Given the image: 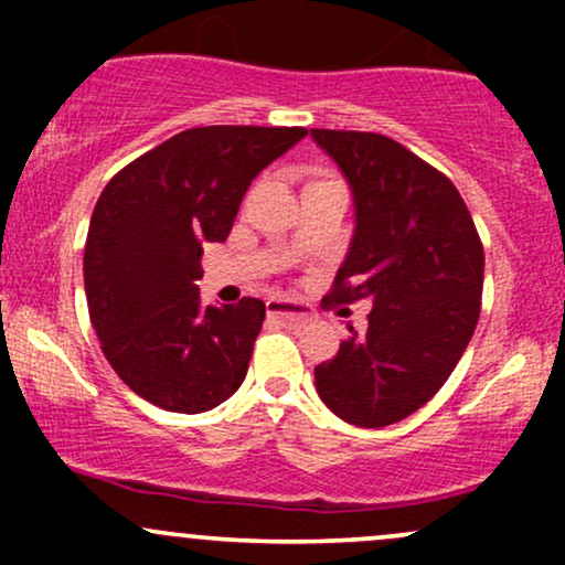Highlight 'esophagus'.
Wrapping results in <instances>:
<instances>
[{"instance_id":"esophagus-1","label":"esophagus","mask_w":565,"mask_h":565,"mask_svg":"<svg viewBox=\"0 0 565 565\" xmlns=\"http://www.w3.org/2000/svg\"><path fill=\"white\" fill-rule=\"evenodd\" d=\"M268 313L276 316V319H281L284 323H289V327H302V323L313 321V310L291 300H281V297L268 300Z\"/></svg>"}]
</instances>
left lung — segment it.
Returning <instances> with one entry per match:
<instances>
[{
	"instance_id": "8db88e82",
	"label": "left lung",
	"mask_w": 565,
	"mask_h": 565,
	"mask_svg": "<svg viewBox=\"0 0 565 565\" xmlns=\"http://www.w3.org/2000/svg\"><path fill=\"white\" fill-rule=\"evenodd\" d=\"M345 172L355 236L323 308L372 302L366 334L350 327L316 391L355 427L401 423L462 359L483 295V244L459 191L417 153L377 132L310 129Z\"/></svg>"
}]
</instances>
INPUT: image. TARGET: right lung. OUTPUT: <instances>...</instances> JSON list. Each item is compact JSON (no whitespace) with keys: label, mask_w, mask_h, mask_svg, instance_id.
<instances>
[{"label":"right lung","mask_w":565,"mask_h":565,"mask_svg":"<svg viewBox=\"0 0 565 565\" xmlns=\"http://www.w3.org/2000/svg\"><path fill=\"white\" fill-rule=\"evenodd\" d=\"M305 135V127H193L103 188L84 244V291L103 355L140 398L199 414L244 382L265 302H201V255L206 242L228 238L255 174Z\"/></svg>","instance_id":"obj_1"}]
</instances>
